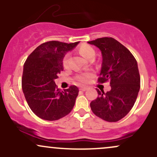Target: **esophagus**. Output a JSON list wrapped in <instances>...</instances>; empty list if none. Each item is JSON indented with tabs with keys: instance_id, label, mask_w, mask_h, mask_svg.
Listing matches in <instances>:
<instances>
[{
	"instance_id": "34e87169",
	"label": "esophagus",
	"mask_w": 157,
	"mask_h": 157,
	"mask_svg": "<svg viewBox=\"0 0 157 157\" xmlns=\"http://www.w3.org/2000/svg\"><path fill=\"white\" fill-rule=\"evenodd\" d=\"M87 89H88V88H86V87H81V88H80V91H86Z\"/></svg>"
}]
</instances>
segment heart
I'll use <instances>...</instances> for the list:
<instances>
[{
    "label": "heart",
    "instance_id": "1",
    "mask_svg": "<svg viewBox=\"0 0 157 157\" xmlns=\"http://www.w3.org/2000/svg\"><path fill=\"white\" fill-rule=\"evenodd\" d=\"M79 52L82 57H85L87 60H91V59L94 58L95 56V51L94 49L91 47V46H89V45H82L79 48ZM68 58H69V54H66L64 56L63 60V63L64 66H67L68 63ZM93 77V74L90 72L82 73L80 75H77L76 79L81 83H88L91 80Z\"/></svg>",
    "mask_w": 157,
    "mask_h": 157
}]
</instances>
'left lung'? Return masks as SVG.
Here are the masks:
<instances>
[{"instance_id":"left-lung-1","label":"left lung","mask_w":157,"mask_h":157,"mask_svg":"<svg viewBox=\"0 0 157 157\" xmlns=\"http://www.w3.org/2000/svg\"><path fill=\"white\" fill-rule=\"evenodd\" d=\"M88 44L101 51L102 61L98 82L110 81L111 90L97 89L99 97L90 103L91 111L108 122H117L134 106L140 89V76L136 59L123 45L112 37H102Z\"/></svg>"}]
</instances>
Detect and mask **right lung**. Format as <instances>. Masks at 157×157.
Here are the masks:
<instances>
[{
  "instance_id": "obj_1",
  "label": "right lung",
  "mask_w": 157,
  "mask_h": 157,
  "mask_svg": "<svg viewBox=\"0 0 157 157\" xmlns=\"http://www.w3.org/2000/svg\"><path fill=\"white\" fill-rule=\"evenodd\" d=\"M79 42L48 41L40 45L23 65L22 89L29 106L40 118L57 120L71 112L78 95L75 86L60 91L55 80L63 70L64 56Z\"/></svg>"
}]
</instances>
